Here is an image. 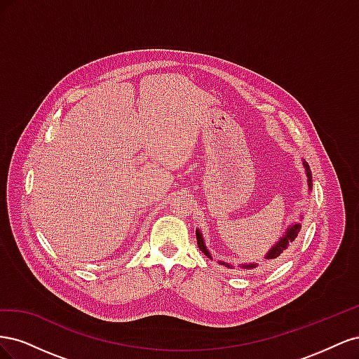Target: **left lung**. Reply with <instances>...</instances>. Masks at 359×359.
<instances>
[{"mask_svg":"<svg viewBox=\"0 0 359 359\" xmlns=\"http://www.w3.org/2000/svg\"><path fill=\"white\" fill-rule=\"evenodd\" d=\"M302 165H304V168H306L307 181H309V189L311 190V182H313V180H311V170H310V168H309V165H307V161H304ZM299 231H301V224H299V223L290 224V226L287 227V229H286L285 235L281 236L280 240H278L273 247H271V250L266 253L265 259H266V260H277L281 255H283V252L287 248L289 243H292V241L295 240V238L298 236ZM196 240H198V245H199V248H201V252H202L205 256H208L210 259H212L208 250H206V245H205V243H203V238H202V233H201L199 229H196ZM219 264H222V265H224V266H227V268H232V265L223 262V260H220ZM240 266L244 268V269H253V268L257 266V264H243V265H240Z\"/></svg>","mask_w":359,"mask_h":359,"instance_id":"obj_1","label":"left lung"}]
</instances>
